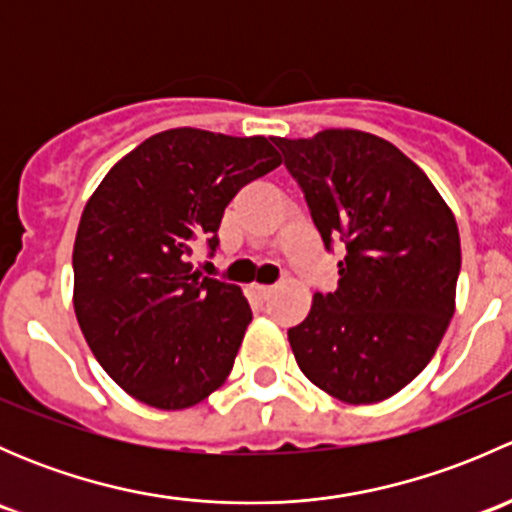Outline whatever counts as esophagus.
Instances as JSON below:
<instances>
[{"mask_svg": "<svg viewBox=\"0 0 512 512\" xmlns=\"http://www.w3.org/2000/svg\"><path fill=\"white\" fill-rule=\"evenodd\" d=\"M250 292L255 294L257 299H270L272 292H275V287H265V285H250Z\"/></svg>", "mask_w": 512, "mask_h": 512, "instance_id": "obj_1", "label": "esophagus"}]
</instances>
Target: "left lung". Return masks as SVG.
I'll return each instance as SVG.
<instances>
[{"mask_svg":"<svg viewBox=\"0 0 512 512\" xmlns=\"http://www.w3.org/2000/svg\"><path fill=\"white\" fill-rule=\"evenodd\" d=\"M327 250L344 240L334 292L287 332L302 374L344 404L399 394L436 354L453 312L461 237L428 175L354 128L272 138Z\"/></svg>","mask_w":512,"mask_h":512,"instance_id":"8db88e82","label":"left lung"}]
</instances>
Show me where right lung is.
Returning <instances> with one entry per match:
<instances>
[{"label":"right lung","instance_id":"1","mask_svg":"<svg viewBox=\"0 0 512 512\" xmlns=\"http://www.w3.org/2000/svg\"><path fill=\"white\" fill-rule=\"evenodd\" d=\"M282 163L265 136L170 128L106 173L74 242V312L126 394L180 411L225 384L252 322L237 285L200 277L195 242L218 247L237 190Z\"/></svg>","mask_w":512,"mask_h":512}]
</instances>
